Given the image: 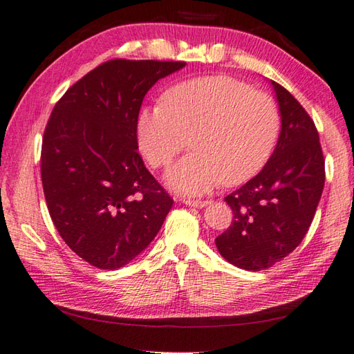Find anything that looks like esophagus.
<instances>
[{"label": "esophagus", "mask_w": 354, "mask_h": 354, "mask_svg": "<svg viewBox=\"0 0 354 354\" xmlns=\"http://www.w3.org/2000/svg\"><path fill=\"white\" fill-rule=\"evenodd\" d=\"M185 205H190V207H198V208H202V207H207L209 204V201H202V199H184L183 201Z\"/></svg>", "instance_id": "obj_1"}]
</instances>
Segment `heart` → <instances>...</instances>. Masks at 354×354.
I'll return each mask as SVG.
<instances>
[{
    "label": "heart",
    "mask_w": 354,
    "mask_h": 354,
    "mask_svg": "<svg viewBox=\"0 0 354 354\" xmlns=\"http://www.w3.org/2000/svg\"><path fill=\"white\" fill-rule=\"evenodd\" d=\"M275 100L243 80L204 76L171 85L162 102L142 108L137 138L142 155L162 169L189 146L194 150L167 173L179 192L201 194L221 181L242 184L265 167L280 135Z\"/></svg>",
    "instance_id": "obj_1"
}]
</instances>
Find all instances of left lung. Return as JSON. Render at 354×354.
Here are the masks:
<instances>
[{
	"instance_id": "obj_1",
	"label": "left lung",
	"mask_w": 354,
	"mask_h": 354,
	"mask_svg": "<svg viewBox=\"0 0 354 354\" xmlns=\"http://www.w3.org/2000/svg\"><path fill=\"white\" fill-rule=\"evenodd\" d=\"M272 85L281 114L280 138L259 175L225 198L232 222L214 240L225 260L254 272L301 243L326 181L317 126L288 89Z\"/></svg>"
}]
</instances>
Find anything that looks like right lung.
<instances>
[{"mask_svg":"<svg viewBox=\"0 0 354 354\" xmlns=\"http://www.w3.org/2000/svg\"><path fill=\"white\" fill-rule=\"evenodd\" d=\"M181 61L111 59L66 89L41 150L44 196L59 234L99 269L127 265L162 227L173 199L138 153L146 93Z\"/></svg>","mask_w":354,"mask_h":354,"instance_id":"add662e5","label":"right lung"}]
</instances>
